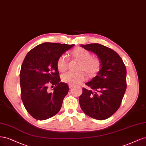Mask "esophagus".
<instances>
[{"mask_svg": "<svg viewBox=\"0 0 146 146\" xmlns=\"http://www.w3.org/2000/svg\"><path fill=\"white\" fill-rule=\"evenodd\" d=\"M68 87H69V88H72V87H73V85H71V84H69V85H68Z\"/></svg>", "mask_w": 146, "mask_h": 146, "instance_id": "obj_1", "label": "esophagus"}]
</instances>
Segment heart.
I'll return each mask as SVG.
<instances>
[{"mask_svg": "<svg viewBox=\"0 0 146 146\" xmlns=\"http://www.w3.org/2000/svg\"><path fill=\"white\" fill-rule=\"evenodd\" d=\"M72 57L79 62L77 67V72H68L62 75V81L71 85L81 84L86 80V73L89 77L95 76L101 67V62L97 57H92L89 51L80 46L74 48L71 52ZM68 60L65 56L62 55L58 59L56 67L60 72H64L68 68Z\"/></svg>", "mask_w": 146, "mask_h": 146, "instance_id": "1", "label": "heart"}]
</instances>
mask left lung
I'll list each match as a JSON object with an SVG mask.
<instances>
[{
    "instance_id": "left-lung-1",
    "label": "left lung",
    "mask_w": 146,
    "mask_h": 146,
    "mask_svg": "<svg viewBox=\"0 0 146 146\" xmlns=\"http://www.w3.org/2000/svg\"><path fill=\"white\" fill-rule=\"evenodd\" d=\"M97 54L101 68L96 76L82 88L79 101L81 109L94 119L109 118L119 109L126 90V68L116 51L100 44L81 45Z\"/></svg>"
}]
</instances>
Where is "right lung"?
I'll list each match as a JSON object with an SVG mask.
<instances>
[{
  "label": "right lung",
  "mask_w": 146,
  "mask_h": 146,
  "mask_svg": "<svg viewBox=\"0 0 146 146\" xmlns=\"http://www.w3.org/2000/svg\"><path fill=\"white\" fill-rule=\"evenodd\" d=\"M74 44L45 42L31 50L23 61L20 72L21 99L27 111L37 120L56 115L69 88L60 82L58 59ZM48 85L54 87L49 92Z\"/></svg>",
  "instance_id": "obj_1"
}]
</instances>
